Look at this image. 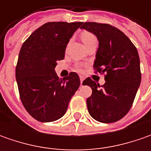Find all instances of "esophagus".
Segmentation results:
<instances>
[{"instance_id": "1", "label": "esophagus", "mask_w": 151, "mask_h": 151, "mask_svg": "<svg viewBox=\"0 0 151 151\" xmlns=\"http://www.w3.org/2000/svg\"><path fill=\"white\" fill-rule=\"evenodd\" d=\"M80 80H81V85H82V83H83V81H84V76H80Z\"/></svg>"}]
</instances>
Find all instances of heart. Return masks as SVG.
I'll return each mask as SVG.
<instances>
[{"mask_svg":"<svg viewBox=\"0 0 151 151\" xmlns=\"http://www.w3.org/2000/svg\"><path fill=\"white\" fill-rule=\"evenodd\" d=\"M81 40H82V42L84 43V44H86L87 43H89L90 41L93 40V39H96L95 35L92 34V33L90 32H83L81 33ZM76 70H78L80 72L83 70L82 66H81V65H77L76 66Z\"/></svg>","mask_w":151,"mask_h":151,"instance_id":"heart-1","label":"heart"}]
</instances>
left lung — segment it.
Here are the masks:
<instances>
[{"mask_svg":"<svg viewBox=\"0 0 151 151\" xmlns=\"http://www.w3.org/2000/svg\"><path fill=\"white\" fill-rule=\"evenodd\" d=\"M81 28L96 35L99 42L93 67L105 73V84L91 78L83 85L92 93L86 100L93 119L104 124L119 121L129 111L141 81L140 62L137 49L122 31L106 23L85 22Z\"/></svg>","mask_w":151,"mask_h":151,"instance_id":"left-lung-1","label":"left lung"}]
</instances>
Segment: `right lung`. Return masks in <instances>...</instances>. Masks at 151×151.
Masks as SVG:
<instances>
[{
  "instance_id": "1",
  "label": "right lung",
  "mask_w": 151,
  "mask_h": 151,
  "mask_svg": "<svg viewBox=\"0 0 151 151\" xmlns=\"http://www.w3.org/2000/svg\"><path fill=\"white\" fill-rule=\"evenodd\" d=\"M83 22H51L38 27L21 48L16 67L21 101L32 118L53 122L66 113L81 81L76 72L65 79L55 73L57 60H64L66 46Z\"/></svg>"
}]
</instances>
